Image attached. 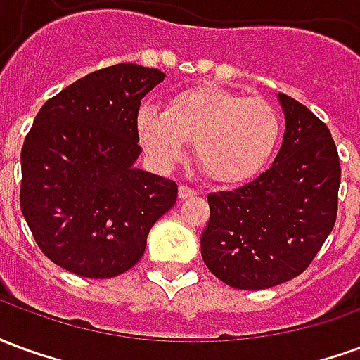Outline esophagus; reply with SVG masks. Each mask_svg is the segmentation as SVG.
I'll return each mask as SVG.
<instances>
[{"label":"esophagus","instance_id":"esophagus-1","mask_svg":"<svg viewBox=\"0 0 360 360\" xmlns=\"http://www.w3.org/2000/svg\"><path fill=\"white\" fill-rule=\"evenodd\" d=\"M196 191L195 188L187 187V185H181L179 187V198L181 200H185V198H191V196H195Z\"/></svg>","mask_w":360,"mask_h":360}]
</instances>
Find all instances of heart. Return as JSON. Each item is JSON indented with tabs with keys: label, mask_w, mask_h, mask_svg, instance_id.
<instances>
[{
	"label": "heart",
	"mask_w": 360,
	"mask_h": 360,
	"mask_svg": "<svg viewBox=\"0 0 360 360\" xmlns=\"http://www.w3.org/2000/svg\"><path fill=\"white\" fill-rule=\"evenodd\" d=\"M139 142L158 169H169L195 142L196 162L212 181L239 185L257 177L276 152L281 121L262 98L219 86L181 90L164 111L141 108Z\"/></svg>",
	"instance_id": "obj_1"
}]
</instances>
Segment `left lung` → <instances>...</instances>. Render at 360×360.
Instances as JSON below:
<instances>
[{
	"instance_id": "obj_1",
	"label": "left lung",
	"mask_w": 360,
	"mask_h": 360,
	"mask_svg": "<svg viewBox=\"0 0 360 360\" xmlns=\"http://www.w3.org/2000/svg\"><path fill=\"white\" fill-rule=\"evenodd\" d=\"M278 100L285 133L270 169L235 191L208 195L202 260L235 289H268L297 278L338 216L341 167L330 129L293 98Z\"/></svg>"
}]
</instances>
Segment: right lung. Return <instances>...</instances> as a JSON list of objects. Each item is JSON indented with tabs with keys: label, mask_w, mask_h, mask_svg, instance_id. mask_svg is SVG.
<instances>
[{
	"label": "right lung",
	"mask_w": 360,
	"mask_h": 360,
	"mask_svg": "<svg viewBox=\"0 0 360 360\" xmlns=\"http://www.w3.org/2000/svg\"><path fill=\"white\" fill-rule=\"evenodd\" d=\"M160 69L119 63L44 103L22 152L20 210L53 264L115 278L144 255L150 229L177 200L175 181L134 167L136 113L164 81Z\"/></svg>",
	"instance_id": "1"
}]
</instances>
